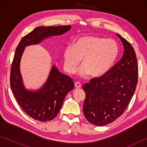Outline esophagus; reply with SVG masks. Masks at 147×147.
Listing matches in <instances>:
<instances>
[{"label": "esophagus", "instance_id": "esophagus-1", "mask_svg": "<svg viewBox=\"0 0 147 147\" xmlns=\"http://www.w3.org/2000/svg\"><path fill=\"white\" fill-rule=\"evenodd\" d=\"M74 86H75V87L76 88H80L82 87V85H81V83L80 82H76L75 83H74Z\"/></svg>", "mask_w": 147, "mask_h": 147}]
</instances>
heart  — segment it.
Returning a JSON list of instances; mask_svg holds the SVG:
<instances>
[{
    "label": "heart",
    "instance_id": "obj_1",
    "mask_svg": "<svg viewBox=\"0 0 147 147\" xmlns=\"http://www.w3.org/2000/svg\"><path fill=\"white\" fill-rule=\"evenodd\" d=\"M118 54L115 40L97 36H83L64 49V67L68 73L73 74L83 59V65L78 71L80 75L90 73L92 76H100L110 69Z\"/></svg>",
    "mask_w": 147,
    "mask_h": 147
}]
</instances>
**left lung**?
<instances>
[{
  "mask_svg": "<svg viewBox=\"0 0 147 147\" xmlns=\"http://www.w3.org/2000/svg\"><path fill=\"white\" fill-rule=\"evenodd\" d=\"M124 45L120 61L104 75L93 78L83 86L86 97L83 113L95 126L114 122L125 111L138 82V67L135 52L127 40L117 33Z\"/></svg>",
  "mask_w": 147,
  "mask_h": 147,
  "instance_id": "left-lung-1",
  "label": "left lung"
}]
</instances>
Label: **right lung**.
<instances>
[{
    "mask_svg": "<svg viewBox=\"0 0 147 147\" xmlns=\"http://www.w3.org/2000/svg\"><path fill=\"white\" fill-rule=\"evenodd\" d=\"M71 29L70 25L39 26L23 36L16 49L10 73V85L14 97L22 109L34 119L42 122L57 116L67 93L74 88L73 81L53 66L49 78L37 92L28 91L22 83L20 63L26 46L36 44L51 36L59 35Z\"/></svg>",
    "mask_w": 147,
    "mask_h": 147,
    "instance_id": "obj_1",
    "label": "right lung"
}]
</instances>
